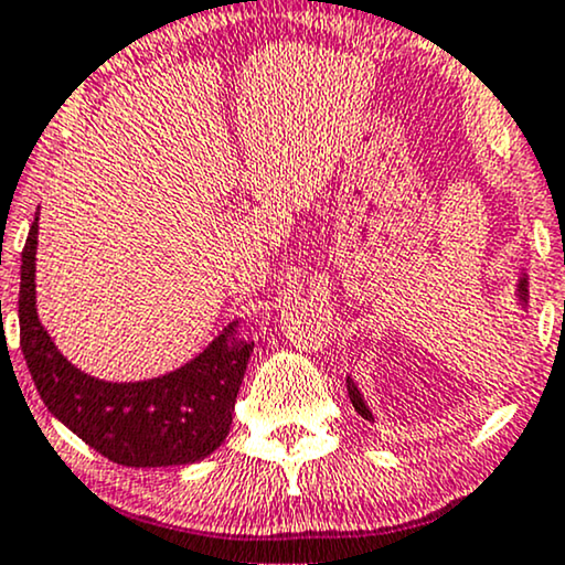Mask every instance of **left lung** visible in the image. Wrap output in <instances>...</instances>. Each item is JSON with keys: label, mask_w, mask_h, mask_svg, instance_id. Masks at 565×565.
I'll list each match as a JSON object with an SVG mask.
<instances>
[{"label": "left lung", "mask_w": 565, "mask_h": 565, "mask_svg": "<svg viewBox=\"0 0 565 565\" xmlns=\"http://www.w3.org/2000/svg\"><path fill=\"white\" fill-rule=\"evenodd\" d=\"M515 305H519L523 312H526V308H529V276H526V270H521L519 281H515ZM348 394H350L352 407H355L360 416H363L365 420H373V413H371L369 403H365L363 394H360V390L350 376H348Z\"/></svg>", "instance_id": "left-lung-1"}]
</instances>
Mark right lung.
Here are the masks:
<instances>
[{"label":"right lung","mask_w":565,"mask_h":565,"mask_svg":"<svg viewBox=\"0 0 565 565\" xmlns=\"http://www.w3.org/2000/svg\"><path fill=\"white\" fill-rule=\"evenodd\" d=\"M39 213L20 265V348L44 405L76 437L118 466H189L213 455L228 437L236 394L253 355L239 321L181 369L145 382L88 376L54 348L36 310Z\"/></svg>","instance_id":"right-lung-1"}]
</instances>
